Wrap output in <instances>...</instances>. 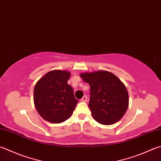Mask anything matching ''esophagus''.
<instances>
[{"label": "esophagus", "instance_id": "34e87169", "mask_svg": "<svg viewBox=\"0 0 161 161\" xmlns=\"http://www.w3.org/2000/svg\"><path fill=\"white\" fill-rule=\"evenodd\" d=\"M87 100V97H86V95H84V96L83 97V98H82V99H80V101H81V102H86Z\"/></svg>", "mask_w": 161, "mask_h": 161}]
</instances>
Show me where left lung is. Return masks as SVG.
Returning <instances> with one entry per match:
<instances>
[{
  "label": "left lung",
  "mask_w": 161,
  "mask_h": 161,
  "mask_svg": "<svg viewBox=\"0 0 161 161\" xmlns=\"http://www.w3.org/2000/svg\"><path fill=\"white\" fill-rule=\"evenodd\" d=\"M80 76L90 85L89 108L94 119L105 125L120 120L128 108L129 98L119 78L102 70L82 73Z\"/></svg>",
  "instance_id": "left-lung-1"
}]
</instances>
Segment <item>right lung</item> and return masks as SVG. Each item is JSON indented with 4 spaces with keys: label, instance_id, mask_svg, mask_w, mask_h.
Instances as JSON below:
<instances>
[{
    "label": "right lung",
    "instance_id": "obj_1",
    "mask_svg": "<svg viewBox=\"0 0 161 161\" xmlns=\"http://www.w3.org/2000/svg\"><path fill=\"white\" fill-rule=\"evenodd\" d=\"M71 73L50 71L34 87L33 101L36 110L44 120L52 123H62L70 118L78 100L67 83Z\"/></svg>",
    "mask_w": 161,
    "mask_h": 161
}]
</instances>
